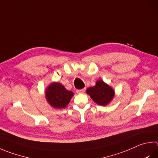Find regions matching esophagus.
Returning <instances> with one entry per match:
<instances>
[{
    "mask_svg": "<svg viewBox=\"0 0 158 158\" xmlns=\"http://www.w3.org/2000/svg\"><path fill=\"white\" fill-rule=\"evenodd\" d=\"M85 90V88H83V89H81V90H77V93L79 94H81V93H84Z\"/></svg>",
    "mask_w": 158,
    "mask_h": 158,
    "instance_id": "esophagus-1",
    "label": "esophagus"
}]
</instances>
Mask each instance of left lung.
<instances>
[{
	"mask_svg": "<svg viewBox=\"0 0 158 158\" xmlns=\"http://www.w3.org/2000/svg\"><path fill=\"white\" fill-rule=\"evenodd\" d=\"M86 93L96 104L103 106L110 103L115 94L114 89L102 79L97 80L94 86L87 88Z\"/></svg>",
	"mask_w": 158,
	"mask_h": 158,
	"instance_id": "left-lung-1",
	"label": "left lung"
}]
</instances>
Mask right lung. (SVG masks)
Returning <instances> with one entry per match:
<instances>
[{
  "mask_svg": "<svg viewBox=\"0 0 158 158\" xmlns=\"http://www.w3.org/2000/svg\"><path fill=\"white\" fill-rule=\"evenodd\" d=\"M45 98L52 107L55 109L64 108L73 97V92L69 91L61 84L52 82L45 90Z\"/></svg>",
  "mask_w": 158,
  "mask_h": 158,
  "instance_id": "obj_1",
  "label": "right lung"
}]
</instances>
